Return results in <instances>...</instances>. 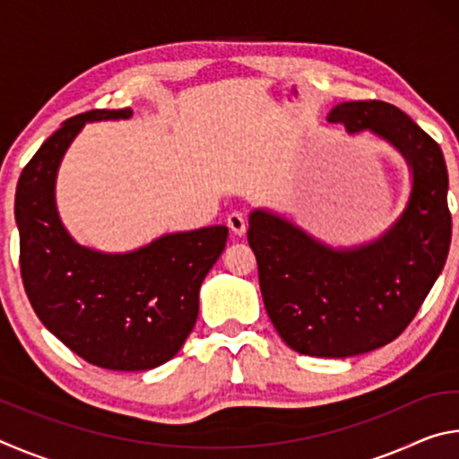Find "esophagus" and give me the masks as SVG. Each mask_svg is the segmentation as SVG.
Segmentation results:
<instances>
[{
	"instance_id": "esophagus-1",
	"label": "esophagus",
	"mask_w": 459,
	"mask_h": 459,
	"mask_svg": "<svg viewBox=\"0 0 459 459\" xmlns=\"http://www.w3.org/2000/svg\"><path fill=\"white\" fill-rule=\"evenodd\" d=\"M227 224H229V229L235 232V235H245V230H247V216L243 214V212H230L229 216H227Z\"/></svg>"
}]
</instances>
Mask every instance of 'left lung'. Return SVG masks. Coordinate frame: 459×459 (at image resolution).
<instances>
[{"instance_id": "1", "label": "left lung", "mask_w": 459, "mask_h": 459, "mask_svg": "<svg viewBox=\"0 0 459 459\" xmlns=\"http://www.w3.org/2000/svg\"><path fill=\"white\" fill-rule=\"evenodd\" d=\"M328 121L370 129L405 155L413 192L399 222L377 243L332 251L279 216L255 211L248 245L265 309L285 344L307 356L346 359L405 332L446 265L452 243L447 168L439 143L385 100H348Z\"/></svg>"}]
</instances>
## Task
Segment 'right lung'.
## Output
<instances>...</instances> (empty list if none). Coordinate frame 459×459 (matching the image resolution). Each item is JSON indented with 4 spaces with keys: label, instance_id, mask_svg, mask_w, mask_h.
<instances>
[{
    "label": "right lung",
    "instance_id": "add662e5",
    "mask_svg": "<svg viewBox=\"0 0 459 459\" xmlns=\"http://www.w3.org/2000/svg\"><path fill=\"white\" fill-rule=\"evenodd\" d=\"M131 108H92L62 123L22 169L15 188L20 271L36 316L91 364L150 370L174 359L198 317V291L229 229L166 235L127 255L76 245L54 206L62 153L84 121L127 119Z\"/></svg>",
    "mask_w": 459,
    "mask_h": 459
}]
</instances>
